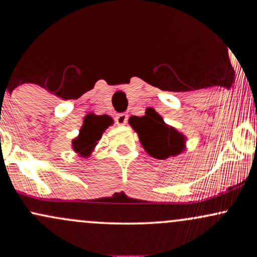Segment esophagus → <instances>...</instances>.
Wrapping results in <instances>:
<instances>
[{
    "label": "esophagus",
    "mask_w": 257,
    "mask_h": 257,
    "mask_svg": "<svg viewBox=\"0 0 257 257\" xmlns=\"http://www.w3.org/2000/svg\"><path fill=\"white\" fill-rule=\"evenodd\" d=\"M128 122V114L126 113H119L116 116V123L118 125H125Z\"/></svg>",
    "instance_id": "obj_1"
}]
</instances>
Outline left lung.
<instances>
[{"label": "left lung", "mask_w": 257, "mask_h": 257, "mask_svg": "<svg viewBox=\"0 0 257 257\" xmlns=\"http://www.w3.org/2000/svg\"><path fill=\"white\" fill-rule=\"evenodd\" d=\"M132 128L138 133L140 143L151 157L167 159L175 157L186 150L187 138L174 126L167 124L157 112L135 117Z\"/></svg>", "instance_id": "obj_1"}]
</instances>
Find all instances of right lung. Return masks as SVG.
Listing matches in <instances>:
<instances>
[{
  "label": "right lung",
  "mask_w": 257,
  "mask_h": 257,
  "mask_svg": "<svg viewBox=\"0 0 257 257\" xmlns=\"http://www.w3.org/2000/svg\"><path fill=\"white\" fill-rule=\"evenodd\" d=\"M112 124V118L107 114H95L93 112L84 117L83 125L79 129L77 138L72 140V149L79 157H89L93 153L102 133Z\"/></svg>",
  "instance_id": "obj_1"
}]
</instances>
